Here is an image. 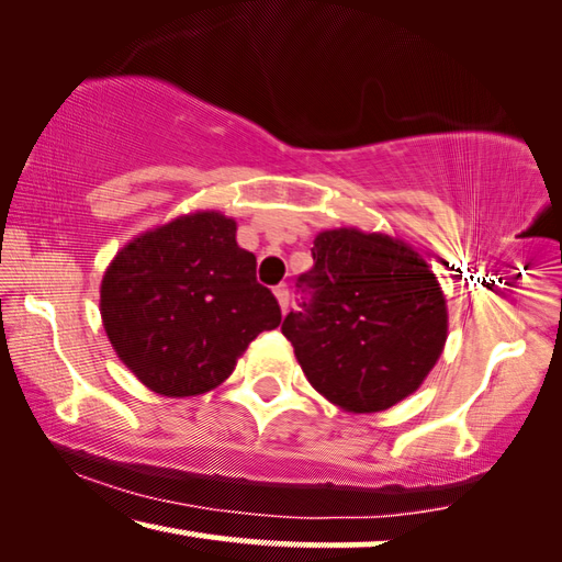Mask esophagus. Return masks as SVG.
Instances as JSON below:
<instances>
[{
    "label": "esophagus",
    "instance_id": "esophagus-1",
    "mask_svg": "<svg viewBox=\"0 0 562 562\" xmlns=\"http://www.w3.org/2000/svg\"><path fill=\"white\" fill-rule=\"evenodd\" d=\"M273 293H276V299H279L281 311H289V299H291V293H289V286H286V283H279V286L273 289Z\"/></svg>",
    "mask_w": 562,
    "mask_h": 562
}]
</instances>
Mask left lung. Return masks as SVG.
<instances>
[{
    "instance_id": "1",
    "label": "left lung",
    "mask_w": 562,
    "mask_h": 562,
    "mask_svg": "<svg viewBox=\"0 0 562 562\" xmlns=\"http://www.w3.org/2000/svg\"><path fill=\"white\" fill-rule=\"evenodd\" d=\"M311 256L283 336L311 386L336 407L390 409L425 382L445 347L435 273L402 240L353 228L318 233Z\"/></svg>"
}]
</instances>
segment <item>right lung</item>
I'll return each mask as SVG.
<instances>
[{
    "mask_svg": "<svg viewBox=\"0 0 562 562\" xmlns=\"http://www.w3.org/2000/svg\"><path fill=\"white\" fill-rule=\"evenodd\" d=\"M100 311L117 357L166 396L218 386L248 344L281 324L256 256L236 244V221L213 211L127 244L102 279Z\"/></svg>",
    "mask_w": 562,
    "mask_h": 562,
    "instance_id": "1",
    "label": "right lung"
}]
</instances>
